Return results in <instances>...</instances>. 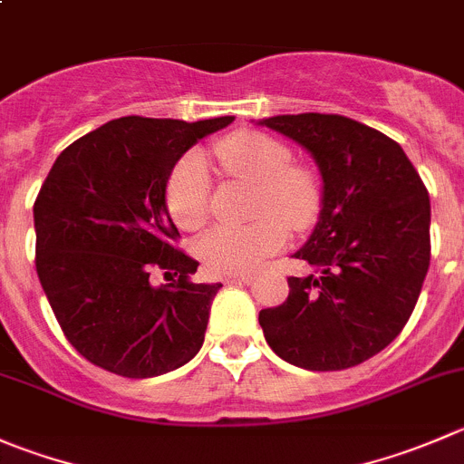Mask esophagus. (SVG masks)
Masks as SVG:
<instances>
[{
  "label": "esophagus",
  "mask_w": 464,
  "mask_h": 464,
  "mask_svg": "<svg viewBox=\"0 0 464 464\" xmlns=\"http://www.w3.org/2000/svg\"><path fill=\"white\" fill-rule=\"evenodd\" d=\"M254 281V274H228V276H224V283H251Z\"/></svg>",
  "instance_id": "esophagus-1"
}]
</instances>
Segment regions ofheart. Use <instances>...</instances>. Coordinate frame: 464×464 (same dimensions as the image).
Wrapping results in <instances>:
<instances>
[{
	"label": "heart",
	"mask_w": 464,
	"mask_h": 464,
	"mask_svg": "<svg viewBox=\"0 0 464 464\" xmlns=\"http://www.w3.org/2000/svg\"><path fill=\"white\" fill-rule=\"evenodd\" d=\"M224 172L254 183V222L218 227L197 242V256L213 274H246L287 242V228L305 231L322 210V188L304 165L292 163V151L263 133L240 131L215 147ZM210 172L199 151L183 156L169 172L165 204L174 222L197 231L210 213Z\"/></svg>",
	"instance_id": "1"
}]
</instances>
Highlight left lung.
<instances>
[{
    "instance_id": "1",
    "label": "left lung",
    "mask_w": 464,
    "mask_h": 464,
    "mask_svg": "<svg viewBox=\"0 0 464 464\" xmlns=\"http://www.w3.org/2000/svg\"><path fill=\"white\" fill-rule=\"evenodd\" d=\"M258 124L304 147L322 174V210L295 254L313 265L290 276V295L260 310L278 358L310 372L361 365L401 333L430 263V201L401 145L322 112Z\"/></svg>"
}]
</instances>
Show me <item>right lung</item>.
<instances>
[{"label": "right lung", "instance_id": "obj_1", "mask_svg": "<svg viewBox=\"0 0 464 464\" xmlns=\"http://www.w3.org/2000/svg\"><path fill=\"white\" fill-rule=\"evenodd\" d=\"M236 118L112 120L56 159L34 204L35 269L76 352L102 370L151 379L204 344L222 283H195L199 263L174 249L169 172L201 138ZM165 271L172 284L154 286Z\"/></svg>", "mask_w": 464, "mask_h": 464}]
</instances>
